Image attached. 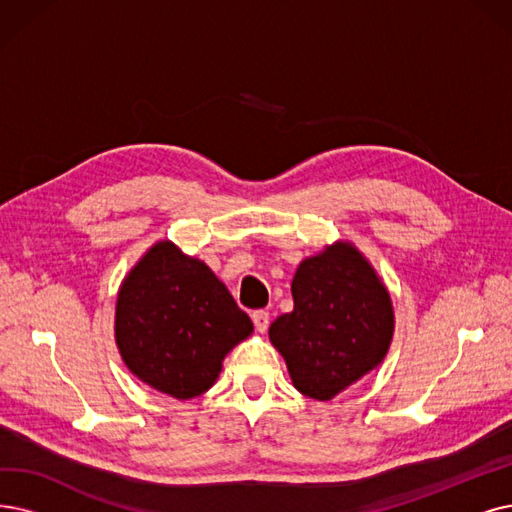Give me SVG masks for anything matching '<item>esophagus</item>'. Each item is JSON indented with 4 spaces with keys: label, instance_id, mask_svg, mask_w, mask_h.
<instances>
[{
    "label": "esophagus",
    "instance_id": "esophagus-1",
    "mask_svg": "<svg viewBox=\"0 0 512 512\" xmlns=\"http://www.w3.org/2000/svg\"><path fill=\"white\" fill-rule=\"evenodd\" d=\"M252 321L256 325V330L260 334H264V332H267V327H269V313L267 311H254L252 313Z\"/></svg>",
    "mask_w": 512,
    "mask_h": 512
}]
</instances>
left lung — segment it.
Here are the masks:
<instances>
[{
	"instance_id": "8db88e82",
	"label": "left lung",
	"mask_w": 512,
	"mask_h": 512,
	"mask_svg": "<svg viewBox=\"0 0 512 512\" xmlns=\"http://www.w3.org/2000/svg\"><path fill=\"white\" fill-rule=\"evenodd\" d=\"M292 296L294 311L271 323L269 338L302 395L330 401L382 363L395 332L393 302L353 243L304 258Z\"/></svg>"
}]
</instances>
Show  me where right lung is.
Returning a JSON list of instances; mask_svg holds the SVG:
<instances>
[{
    "mask_svg": "<svg viewBox=\"0 0 512 512\" xmlns=\"http://www.w3.org/2000/svg\"><path fill=\"white\" fill-rule=\"evenodd\" d=\"M254 332L206 262L157 241L126 275L115 342L128 370L159 393L193 399L214 386L222 361Z\"/></svg>",
    "mask_w": 512,
    "mask_h": 512,
    "instance_id": "add662e5",
    "label": "right lung"
}]
</instances>
